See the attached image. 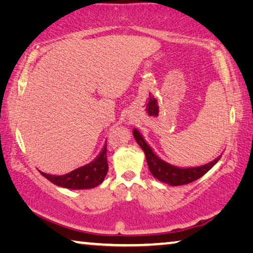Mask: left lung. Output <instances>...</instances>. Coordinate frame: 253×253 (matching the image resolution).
Listing matches in <instances>:
<instances>
[{"instance_id":"8db88e82","label":"left lung","mask_w":253,"mask_h":253,"mask_svg":"<svg viewBox=\"0 0 253 253\" xmlns=\"http://www.w3.org/2000/svg\"><path fill=\"white\" fill-rule=\"evenodd\" d=\"M132 133H133L135 141L138 142V145L141 147V149L146 155V161L147 164H148L150 173L153 174L154 177H156L158 181L172 186L188 184L198 180V178L205 175V174L207 173L221 157V155H219V156L216 157L213 161L201 166H175L163 161V159L155 153L154 149L147 143L145 138H143V135L140 133V131L138 129L134 127Z\"/></svg>"}]
</instances>
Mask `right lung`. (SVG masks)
Listing matches in <instances>:
<instances>
[{"label":"right lung","instance_id":"1","mask_svg":"<svg viewBox=\"0 0 253 253\" xmlns=\"http://www.w3.org/2000/svg\"><path fill=\"white\" fill-rule=\"evenodd\" d=\"M106 142L107 140L105 141L102 150L97 155L94 161L84 166L78 167L72 172L64 174V175H52V174L41 172V170L40 172L42 176H45L52 183L57 186H62V188L71 190H86L95 188V186L103 183L108 170Z\"/></svg>","mask_w":253,"mask_h":253}]
</instances>
